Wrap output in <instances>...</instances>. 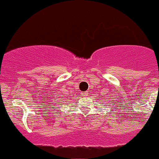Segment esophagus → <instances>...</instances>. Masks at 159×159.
I'll return each mask as SVG.
<instances>
[{"instance_id":"1","label":"esophagus","mask_w":159,"mask_h":159,"mask_svg":"<svg viewBox=\"0 0 159 159\" xmlns=\"http://www.w3.org/2000/svg\"><path fill=\"white\" fill-rule=\"evenodd\" d=\"M81 95H82L83 97H86V96H88V95H89V93H88V92H82L81 93Z\"/></svg>"}]
</instances>
